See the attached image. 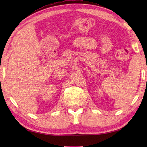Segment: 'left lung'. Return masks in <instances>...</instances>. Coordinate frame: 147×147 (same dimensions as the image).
I'll list each match as a JSON object with an SVG mask.
<instances>
[{
	"mask_svg": "<svg viewBox=\"0 0 147 147\" xmlns=\"http://www.w3.org/2000/svg\"><path fill=\"white\" fill-rule=\"evenodd\" d=\"M146 80H147V79H146Z\"/></svg>",
	"mask_w": 147,
	"mask_h": 147,
	"instance_id": "left-lung-1",
	"label": "left lung"
}]
</instances>
